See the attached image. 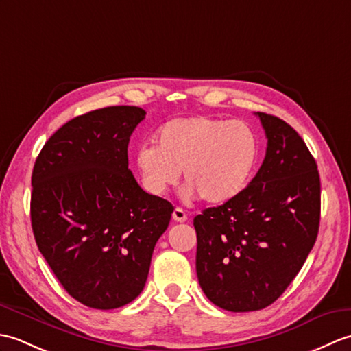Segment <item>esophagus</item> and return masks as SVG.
<instances>
[{
	"label": "esophagus",
	"instance_id": "34e87169",
	"mask_svg": "<svg viewBox=\"0 0 351 351\" xmlns=\"http://www.w3.org/2000/svg\"><path fill=\"white\" fill-rule=\"evenodd\" d=\"M171 217H173L175 221L178 223H182V221H187V214L182 210V208H175L173 214H171Z\"/></svg>",
	"mask_w": 351,
	"mask_h": 351
}]
</instances>
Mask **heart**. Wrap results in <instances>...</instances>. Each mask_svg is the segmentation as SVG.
Returning a JSON list of instances; mask_svg holds the SVG:
<instances>
[{"instance_id":"1","label":"heart","mask_w":351,"mask_h":351,"mask_svg":"<svg viewBox=\"0 0 351 351\" xmlns=\"http://www.w3.org/2000/svg\"><path fill=\"white\" fill-rule=\"evenodd\" d=\"M259 158L256 131L243 121L211 116L173 119L156 131V146L137 149L138 180L149 195L162 196L180 180L185 196L225 204L247 187Z\"/></svg>"}]
</instances>
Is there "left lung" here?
I'll return each mask as SVG.
<instances>
[{
	"label": "left lung",
	"instance_id": "8db88e82",
	"mask_svg": "<svg viewBox=\"0 0 351 351\" xmlns=\"http://www.w3.org/2000/svg\"><path fill=\"white\" fill-rule=\"evenodd\" d=\"M256 116L267 136L263 166L237 197L193 220L200 288L230 312L259 311L278 300L314 247L319 226L314 156L285 121Z\"/></svg>",
	"mask_w": 351,
	"mask_h": 351
}]
</instances>
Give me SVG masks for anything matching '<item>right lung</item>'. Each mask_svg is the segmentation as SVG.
Instances as JSON below:
<instances>
[{"label": "right lung", "instance_id": "1", "mask_svg": "<svg viewBox=\"0 0 351 351\" xmlns=\"http://www.w3.org/2000/svg\"><path fill=\"white\" fill-rule=\"evenodd\" d=\"M140 107L90 111L58 128L36 158L32 226L63 288L88 308L116 309L143 291L173 206L137 184L128 143Z\"/></svg>", "mask_w": 351, "mask_h": 351}]
</instances>
